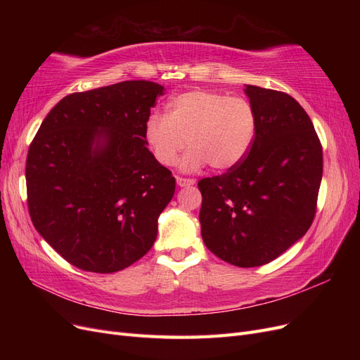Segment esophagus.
<instances>
[{
    "mask_svg": "<svg viewBox=\"0 0 360 360\" xmlns=\"http://www.w3.org/2000/svg\"><path fill=\"white\" fill-rule=\"evenodd\" d=\"M176 181L180 188H184V186H191V184H195V180L193 179H186V177H180L177 176L176 177Z\"/></svg>",
    "mask_w": 360,
    "mask_h": 360,
    "instance_id": "34e87169",
    "label": "esophagus"
}]
</instances>
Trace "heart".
I'll use <instances>...</instances> for the list:
<instances>
[{
  "label": "heart",
  "instance_id": "1",
  "mask_svg": "<svg viewBox=\"0 0 360 360\" xmlns=\"http://www.w3.org/2000/svg\"><path fill=\"white\" fill-rule=\"evenodd\" d=\"M257 112L245 97L210 90H191L172 97L168 112H153L144 124V141L153 158L171 167L184 144L191 146L181 168L205 163L225 171L240 163L254 143Z\"/></svg>",
  "mask_w": 360,
  "mask_h": 360
}]
</instances>
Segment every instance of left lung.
I'll list each match as a JSON object with an SVG mask.
<instances>
[{"instance_id":"left-lung-1","label":"left lung","mask_w":360,"mask_h":360,"mask_svg":"<svg viewBox=\"0 0 360 360\" xmlns=\"http://www.w3.org/2000/svg\"><path fill=\"white\" fill-rule=\"evenodd\" d=\"M257 112L248 155L198 181L201 236L237 267L263 266L309 230L317 212L323 148L307 111L287 93L246 85Z\"/></svg>"}]
</instances>
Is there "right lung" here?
Here are the masks:
<instances>
[{
	"label": "right lung",
	"mask_w": 360,
	"mask_h": 360,
	"mask_svg": "<svg viewBox=\"0 0 360 360\" xmlns=\"http://www.w3.org/2000/svg\"><path fill=\"white\" fill-rule=\"evenodd\" d=\"M165 93L124 81L72 93L43 120L27 156L28 212L75 267L114 274L143 258L176 179L147 148L144 124Z\"/></svg>",
	"instance_id": "obj_1"
}]
</instances>
